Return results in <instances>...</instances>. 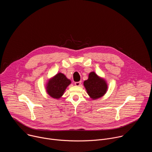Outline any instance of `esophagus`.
I'll return each instance as SVG.
<instances>
[{
	"instance_id": "1",
	"label": "esophagus",
	"mask_w": 152,
	"mask_h": 152,
	"mask_svg": "<svg viewBox=\"0 0 152 152\" xmlns=\"http://www.w3.org/2000/svg\"><path fill=\"white\" fill-rule=\"evenodd\" d=\"M80 84H81V81H79V82H76L75 83V85L76 86H80Z\"/></svg>"
}]
</instances>
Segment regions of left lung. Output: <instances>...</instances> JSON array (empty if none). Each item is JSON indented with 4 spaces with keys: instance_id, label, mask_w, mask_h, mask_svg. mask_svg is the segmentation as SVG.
<instances>
[{
    "instance_id": "8db88e82",
    "label": "left lung",
    "mask_w": 152,
    "mask_h": 152,
    "mask_svg": "<svg viewBox=\"0 0 152 152\" xmlns=\"http://www.w3.org/2000/svg\"><path fill=\"white\" fill-rule=\"evenodd\" d=\"M83 85L88 94L93 100L103 96L107 90L106 80L92 72L88 75V79L83 82Z\"/></svg>"
}]
</instances>
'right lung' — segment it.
<instances>
[{"label": "right lung", "instance_id": "add662e5", "mask_svg": "<svg viewBox=\"0 0 152 152\" xmlns=\"http://www.w3.org/2000/svg\"><path fill=\"white\" fill-rule=\"evenodd\" d=\"M70 83V79H67L64 74L58 73L48 80L46 86L47 93L52 98L59 99Z\"/></svg>", "mask_w": 152, "mask_h": 152}]
</instances>
